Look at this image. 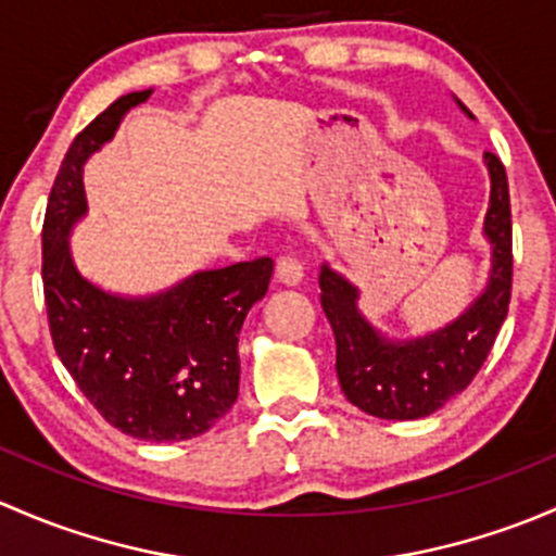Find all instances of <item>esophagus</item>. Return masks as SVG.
Segmentation results:
<instances>
[{
    "label": "esophagus",
    "mask_w": 556,
    "mask_h": 556,
    "mask_svg": "<svg viewBox=\"0 0 556 556\" xmlns=\"http://www.w3.org/2000/svg\"><path fill=\"white\" fill-rule=\"evenodd\" d=\"M276 278L283 286H296L302 278H305V267H302V262L296 260L294 254H283V256H278Z\"/></svg>",
    "instance_id": "1"
}]
</instances>
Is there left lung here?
<instances>
[{
    "label": "left lung",
    "instance_id": "obj_1",
    "mask_svg": "<svg viewBox=\"0 0 556 556\" xmlns=\"http://www.w3.org/2000/svg\"><path fill=\"white\" fill-rule=\"evenodd\" d=\"M473 119V114L457 101ZM490 205L484 238L490 276L477 300L442 329L409 340H391L358 311V289L345 276L320 265V307L337 342V377L345 399L382 420H420L466 391L482 369L511 300V205L506 168L484 152Z\"/></svg>",
    "mask_w": 556,
    "mask_h": 556
}]
</instances>
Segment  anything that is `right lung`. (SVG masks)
I'll list each match as a JSON object with an SVG mask.
<instances>
[{
    "mask_svg": "<svg viewBox=\"0 0 556 556\" xmlns=\"http://www.w3.org/2000/svg\"><path fill=\"white\" fill-rule=\"evenodd\" d=\"M150 90L101 112L68 147L42 227V283L55 353L109 426L141 442H185L238 399V334L267 294L273 260L198 270L165 291L114 294L77 270L74 225L88 214L83 168Z\"/></svg>",
    "mask_w": 556,
    "mask_h": 556,
    "instance_id": "1",
    "label": "right lung"
}]
</instances>
